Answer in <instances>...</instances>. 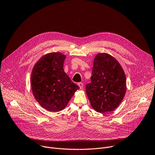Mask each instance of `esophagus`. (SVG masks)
<instances>
[{"label": "esophagus", "mask_w": 155, "mask_h": 155, "mask_svg": "<svg viewBox=\"0 0 155 155\" xmlns=\"http://www.w3.org/2000/svg\"><path fill=\"white\" fill-rule=\"evenodd\" d=\"M78 85L79 86V87H80V88L81 90L83 89V83H78Z\"/></svg>", "instance_id": "esophagus-1"}]
</instances>
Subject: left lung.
I'll use <instances>...</instances> for the list:
<instances>
[{"label": "left lung", "mask_w": 155, "mask_h": 155, "mask_svg": "<svg viewBox=\"0 0 155 155\" xmlns=\"http://www.w3.org/2000/svg\"><path fill=\"white\" fill-rule=\"evenodd\" d=\"M91 80L86 85V91L93 109L104 114L117 108L126 93V79L116 59L107 53L97 54Z\"/></svg>", "instance_id": "8db88e82"}]
</instances>
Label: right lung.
<instances>
[{"mask_svg":"<svg viewBox=\"0 0 155 155\" xmlns=\"http://www.w3.org/2000/svg\"><path fill=\"white\" fill-rule=\"evenodd\" d=\"M65 58L59 52L48 53L36 62L31 73L33 95L38 104L50 112L63 110L79 89L64 72Z\"/></svg>","mask_w":155,"mask_h":155,"instance_id":"right-lung-1","label":"right lung"}]
</instances>
